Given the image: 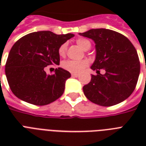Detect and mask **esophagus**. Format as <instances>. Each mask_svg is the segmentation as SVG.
I'll return each instance as SVG.
<instances>
[{
    "mask_svg": "<svg viewBox=\"0 0 146 146\" xmlns=\"http://www.w3.org/2000/svg\"><path fill=\"white\" fill-rule=\"evenodd\" d=\"M71 76H72V77H78V76H79V74H77V73H72Z\"/></svg>",
    "mask_w": 146,
    "mask_h": 146,
    "instance_id": "obj_1",
    "label": "esophagus"
}]
</instances>
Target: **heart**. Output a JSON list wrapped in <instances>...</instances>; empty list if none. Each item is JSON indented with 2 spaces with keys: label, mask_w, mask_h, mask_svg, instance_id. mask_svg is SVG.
<instances>
[{
  "label": "heart",
  "mask_w": 146,
  "mask_h": 146,
  "mask_svg": "<svg viewBox=\"0 0 146 146\" xmlns=\"http://www.w3.org/2000/svg\"><path fill=\"white\" fill-rule=\"evenodd\" d=\"M76 43L83 50H87L89 49L91 47V43L89 40L85 39V38H79L76 41ZM66 48H67V44H63L59 48V54L60 56H64L66 54ZM88 65V61L86 60H68L64 61L62 64V66L64 70L73 73H79L81 71L86 67Z\"/></svg>",
  "instance_id": "1"
}]
</instances>
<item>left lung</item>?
I'll use <instances>...</instances> for the list:
<instances>
[{
    "label": "left lung",
    "instance_id": "1",
    "mask_svg": "<svg viewBox=\"0 0 146 146\" xmlns=\"http://www.w3.org/2000/svg\"><path fill=\"white\" fill-rule=\"evenodd\" d=\"M79 35L96 44V60L91 69L97 75L83 86L86 97L101 106H112L123 102L135 89L140 73L136 48L124 35L108 29H95ZM103 68L102 75L99 70Z\"/></svg>",
    "mask_w": 146,
    "mask_h": 146
}]
</instances>
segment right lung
Returning <instances> with one entry per match:
<instances>
[{
    "instance_id": "right-lung-1",
    "label": "right lung",
    "mask_w": 146,
    "mask_h": 146,
    "mask_svg": "<svg viewBox=\"0 0 146 146\" xmlns=\"http://www.w3.org/2000/svg\"><path fill=\"white\" fill-rule=\"evenodd\" d=\"M74 36L50 31L29 33L17 41L8 55L5 73L11 91L18 98L35 105H46L59 98L65 89L68 71L58 67L49 75L44 67L59 65V48Z\"/></svg>"
}]
</instances>
